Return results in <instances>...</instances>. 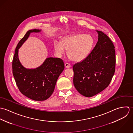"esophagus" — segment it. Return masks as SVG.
Listing matches in <instances>:
<instances>
[{
    "instance_id": "obj_1",
    "label": "esophagus",
    "mask_w": 133,
    "mask_h": 133,
    "mask_svg": "<svg viewBox=\"0 0 133 133\" xmlns=\"http://www.w3.org/2000/svg\"><path fill=\"white\" fill-rule=\"evenodd\" d=\"M65 66L66 68H69L71 67V65L68 63H65Z\"/></svg>"
}]
</instances>
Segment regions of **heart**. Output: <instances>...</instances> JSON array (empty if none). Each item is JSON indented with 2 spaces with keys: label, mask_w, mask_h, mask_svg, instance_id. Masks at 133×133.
Listing matches in <instances>:
<instances>
[{
  "label": "heart",
  "mask_w": 133,
  "mask_h": 133,
  "mask_svg": "<svg viewBox=\"0 0 133 133\" xmlns=\"http://www.w3.org/2000/svg\"><path fill=\"white\" fill-rule=\"evenodd\" d=\"M93 45L94 39L90 35L78 34L66 37L62 41H54V48L59 54L68 50V56L72 61L80 62L88 56Z\"/></svg>",
  "instance_id": "obj_1"
}]
</instances>
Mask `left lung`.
<instances>
[{
	"mask_svg": "<svg viewBox=\"0 0 133 133\" xmlns=\"http://www.w3.org/2000/svg\"><path fill=\"white\" fill-rule=\"evenodd\" d=\"M98 42L88 56L73 66L74 84L82 95L92 97L109 85L115 71V47L100 31Z\"/></svg>",
	"mask_w": 133,
	"mask_h": 133,
	"instance_id": "left-lung-1",
	"label": "left lung"
}]
</instances>
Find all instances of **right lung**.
<instances>
[{
	"label": "right lung",
	"mask_w": 133,
	"mask_h": 133,
	"mask_svg": "<svg viewBox=\"0 0 133 133\" xmlns=\"http://www.w3.org/2000/svg\"><path fill=\"white\" fill-rule=\"evenodd\" d=\"M41 30L27 31L19 42L12 62L13 75L16 85L22 94L34 101H44L54 91L58 78L64 69L63 60L57 57H48L39 67L27 69L20 62L18 49L28 38L31 33H38Z\"/></svg>",
	"instance_id": "1"
}]
</instances>
